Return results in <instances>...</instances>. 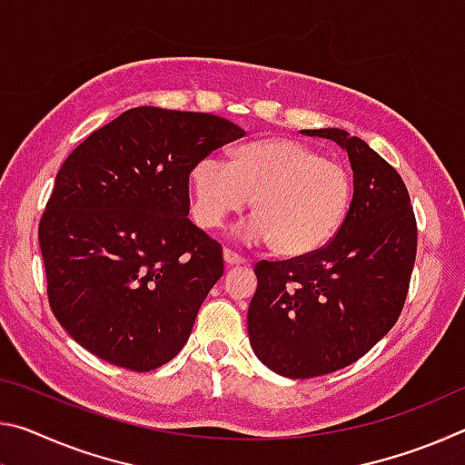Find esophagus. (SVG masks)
<instances>
[{"label":"esophagus","mask_w":465,"mask_h":465,"mask_svg":"<svg viewBox=\"0 0 465 465\" xmlns=\"http://www.w3.org/2000/svg\"><path fill=\"white\" fill-rule=\"evenodd\" d=\"M223 261L227 266H240V264H246V258H242L240 254H235L233 250L225 248L223 250Z\"/></svg>","instance_id":"obj_1"}]
</instances>
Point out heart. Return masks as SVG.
Segmentation results:
<instances>
[{
	"label": "heart",
	"mask_w": 465,
	"mask_h": 465,
	"mask_svg": "<svg viewBox=\"0 0 465 465\" xmlns=\"http://www.w3.org/2000/svg\"><path fill=\"white\" fill-rule=\"evenodd\" d=\"M194 217L213 230L248 207L256 217L240 225L250 242H269L281 256H303L332 238L351 204V176L341 163L291 139L242 145L230 163L203 157L191 174Z\"/></svg>",
	"instance_id": "heart-1"
}]
</instances>
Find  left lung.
I'll return each mask as SVG.
<instances>
[{
  "instance_id": "1",
  "label": "left lung",
  "mask_w": 465,
  "mask_h": 465,
  "mask_svg": "<svg viewBox=\"0 0 465 465\" xmlns=\"http://www.w3.org/2000/svg\"><path fill=\"white\" fill-rule=\"evenodd\" d=\"M349 153L352 201L324 248L261 261L248 308L256 357L274 373L310 380L355 363L402 313L416 258V217L402 176L342 129L302 131Z\"/></svg>"
}]
</instances>
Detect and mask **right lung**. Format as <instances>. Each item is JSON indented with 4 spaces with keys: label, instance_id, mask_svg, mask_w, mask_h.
I'll list each match as a JSON object with an SVG mask.
<instances>
[{
    "label": "right lung",
    "instance_id": "obj_1",
    "mask_svg": "<svg viewBox=\"0 0 465 465\" xmlns=\"http://www.w3.org/2000/svg\"><path fill=\"white\" fill-rule=\"evenodd\" d=\"M240 137L222 116L137 106L67 155L38 242L51 310L85 351L143 373L186 344L223 274L222 243L188 219V178Z\"/></svg>",
    "mask_w": 465,
    "mask_h": 465
}]
</instances>
